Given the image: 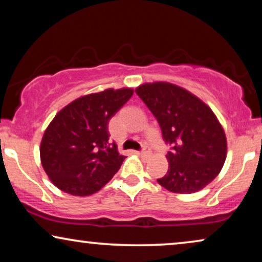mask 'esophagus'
Wrapping results in <instances>:
<instances>
[{
    "label": "esophagus",
    "instance_id": "obj_1",
    "mask_svg": "<svg viewBox=\"0 0 262 262\" xmlns=\"http://www.w3.org/2000/svg\"><path fill=\"white\" fill-rule=\"evenodd\" d=\"M139 155L143 156V157H148V156L151 155V150H150L149 146H144L142 151L139 152Z\"/></svg>",
    "mask_w": 262,
    "mask_h": 262
}]
</instances>
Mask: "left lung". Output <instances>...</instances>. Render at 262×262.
<instances>
[{
	"instance_id": "1",
	"label": "left lung",
	"mask_w": 262,
	"mask_h": 262,
	"mask_svg": "<svg viewBox=\"0 0 262 262\" xmlns=\"http://www.w3.org/2000/svg\"><path fill=\"white\" fill-rule=\"evenodd\" d=\"M171 145L169 168L157 182L180 194L198 192L220 174L227 159V137L212 110L187 89L169 82L136 88Z\"/></svg>"
}]
</instances>
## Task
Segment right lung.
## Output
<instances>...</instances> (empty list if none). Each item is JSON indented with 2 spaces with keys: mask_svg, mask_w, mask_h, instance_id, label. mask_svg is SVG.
I'll use <instances>...</instances> for the list:
<instances>
[{
  "mask_svg": "<svg viewBox=\"0 0 262 262\" xmlns=\"http://www.w3.org/2000/svg\"><path fill=\"white\" fill-rule=\"evenodd\" d=\"M132 94V88H108L81 96L56 114L41 138L40 161L57 188L94 194L119 170L125 156L108 142V121Z\"/></svg>",
  "mask_w": 262,
  "mask_h": 262,
  "instance_id": "add662e5",
  "label": "right lung"
}]
</instances>
